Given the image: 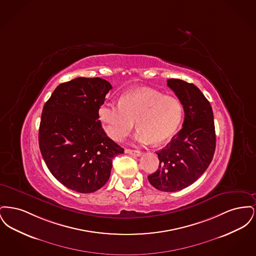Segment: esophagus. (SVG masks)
<instances>
[{"instance_id":"obj_1","label":"esophagus","mask_w":256,"mask_h":256,"mask_svg":"<svg viewBox=\"0 0 256 256\" xmlns=\"http://www.w3.org/2000/svg\"><path fill=\"white\" fill-rule=\"evenodd\" d=\"M124 152H126V154H132V156H140L142 154L141 152L136 150H130V148H126V150H124Z\"/></svg>"}]
</instances>
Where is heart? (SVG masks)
I'll use <instances>...</instances> for the list:
<instances>
[{"label": "heart", "mask_w": 256, "mask_h": 256, "mask_svg": "<svg viewBox=\"0 0 256 256\" xmlns=\"http://www.w3.org/2000/svg\"><path fill=\"white\" fill-rule=\"evenodd\" d=\"M183 110L174 97L165 96L150 88H141L120 98L118 104L106 102L98 108V118L106 132L115 141H122L134 128L140 143L154 145L168 141L176 132Z\"/></svg>", "instance_id": "b5f03b06"}]
</instances>
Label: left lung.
<instances>
[{
	"label": "left lung",
	"mask_w": 256,
	"mask_h": 256,
	"mask_svg": "<svg viewBox=\"0 0 256 256\" xmlns=\"http://www.w3.org/2000/svg\"><path fill=\"white\" fill-rule=\"evenodd\" d=\"M167 86L182 104V128L156 152L158 169L148 180L159 191L176 192L195 182L208 168L216 134L211 104L196 86L176 78L168 80Z\"/></svg>",
	"instance_id": "obj_1"
}]
</instances>
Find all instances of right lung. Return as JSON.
<instances>
[{
  "instance_id": "obj_1",
  "label": "right lung",
  "mask_w": 256,
  "mask_h": 256,
  "mask_svg": "<svg viewBox=\"0 0 256 256\" xmlns=\"http://www.w3.org/2000/svg\"><path fill=\"white\" fill-rule=\"evenodd\" d=\"M110 89L100 78H76L58 86L42 110L41 154L52 174L78 193L102 188L110 178L112 159L124 154L98 120Z\"/></svg>"
}]
</instances>
